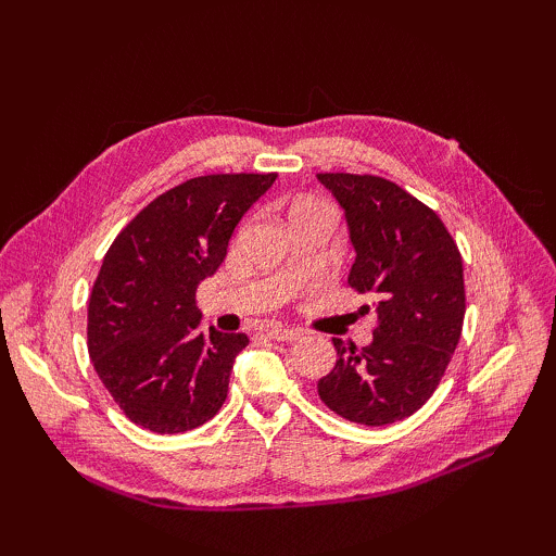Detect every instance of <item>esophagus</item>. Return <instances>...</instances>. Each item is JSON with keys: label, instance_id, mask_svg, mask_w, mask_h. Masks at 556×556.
<instances>
[{"label": "esophagus", "instance_id": "obj_1", "mask_svg": "<svg viewBox=\"0 0 556 556\" xmlns=\"http://www.w3.org/2000/svg\"><path fill=\"white\" fill-rule=\"evenodd\" d=\"M267 339L271 341H296L301 337L299 329H291V327H281V325H271L265 329Z\"/></svg>", "mask_w": 556, "mask_h": 556}]
</instances>
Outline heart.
<instances>
[{"instance_id":"b5f03b06","label":"heart","mask_w":556,"mask_h":556,"mask_svg":"<svg viewBox=\"0 0 556 556\" xmlns=\"http://www.w3.org/2000/svg\"><path fill=\"white\" fill-rule=\"evenodd\" d=\"M313 210H327L323 203H315V200H299V203H293L291 207V217L303 215V212H313Z\"/></svg>"}]
</instances>
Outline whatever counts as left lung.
I'll return each instance as SVG.
<instances>
[{
  "label": "left lung",
  "instance_id": "obj_1",
  "mask_svg": "<svg viewBox=\"0 0 556 556\" xmlns=\"http://www.w3.org/2000/svg\"><path fill=\"white\" fill-rule=\"evenodd\" d=\"M317 179L346 210L356 248L349 285L377 299L372 344L332 339L337 363L317 394L337 416L380 428L413 416L440 387L464 329V263L440 215L394 181L346 172Z\"/></svg>",
  "mask_w": 556,
  "mask_h": 556
}]
</instances>
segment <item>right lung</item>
I'll return each instance as SVG.
<instances>
[{"label": "right lung", "instance_id": "1", "mask_svg": "<svg viewBox=\"0 0 556 556\" xmlns=\"http://www.w3.org/2000/svg\"><path fill=\"white\" fill-rule=\"evenodd\" d=\"M277 174H207L169 188L116 233L88 301V353L124 416L157 434L200 428L248 337L200 329L198 285Z\"/></svg>", "mask_w": 556, "mask_h": 556}]
</instances>
